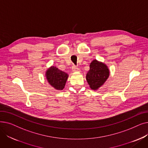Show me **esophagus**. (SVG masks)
I'll list each match as a JSON object with an SVG mask.
<instances>
[{"label":"esophagus","mask_w":148,"mask_h":148,"mask_svg":"<svg viewBox=\"0 0 148 148\" xmlns=\"http://www.w3.org/2000/svg\"><path fill=\"white\" fill-rule=\"evenodd\" d=\"M72 70L73 72H80V69L79 68L77 67V66H73L72 67Z\"/></svg>","instance_id":"esophagus-1"}]
</instances>
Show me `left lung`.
I'll return each mask as SVG.
<instances>
[{"label":"left lung","mask_w":148,"mask_h":148,"mask_svg":"<svg viewBox=\"0 0 148 148\" xmlns=\"http://www.w3.org/2000/svg\"><path fill=\"white\" fill-rule=\"evenodd\" d=\"M90 69L86 74V80L91 89L96 90L101 87L110 75L108 66L95 59L90 64Z\"/></svg>","instance_id":"1"}]
</instances>
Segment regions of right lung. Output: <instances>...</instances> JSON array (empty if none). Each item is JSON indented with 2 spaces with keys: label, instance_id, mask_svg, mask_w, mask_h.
Instances as JSON below:
<instances>
[{
  "label": "right lung",
  "instance_id": "right-lung-1",
  "mask_svg": "<svg viewBox=\"0 0 148 148\" xmlns=\"http://www.w3.org/2000/svg\"><path fill=\"white\" fill-rule=\"evenodd\" d=\"M46 79L56 90H62L65 86L68 74L54 66L50 67L45 72Z\"/></svg>",
  "mask_w": 148,
  "mask_h": 148
}]
</instances>
